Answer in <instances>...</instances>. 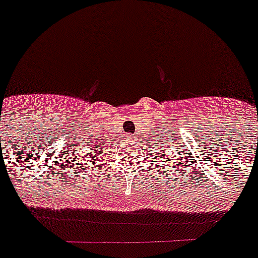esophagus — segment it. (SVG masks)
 <instances>
[{
  "mask_svg": "<svg viewBox=\"0 0 258 258\" xmlns=\"http://www.w3.org/2000/svg\"><path fill=\"white\" fill-rule=\"evenodd\" d=\"M127 139H133V137H131V135H130V137H127Z\"/></svg>",
  "mask_w": 258,
  "mask_h": 258,
  "instance_id": "esophagus-1",
  "label": "esophagus"
}]
</instances>
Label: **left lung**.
<instances>
[{
    "mask_svg": "<svg viewBox=\"0 0 258 258\" xmlns=\"http://www.w3.org/2000/svg\"><path fill=\"white\" fill-rule=\"evenodd\" d=\"M165 145H167V143H163V145L161 146L162 150H163V151H166V150H165ZM167 149H170V146H167ZM176 151H178V150H176ZM174 163H175V162H174ZM174 169H175V167H174Z\"/></svg>",
    "mask_w": 258,
    "mask_h": 258,
    "instance_id": "left-lung-1",
    "label": "left lung"
}]
</instances>
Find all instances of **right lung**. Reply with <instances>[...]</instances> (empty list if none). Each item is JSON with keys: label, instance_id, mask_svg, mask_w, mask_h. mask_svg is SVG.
Here are the masks:
<instances>
[{"label": "right lung", "instance_id": "1", "mask_svg": "<svg viewBox=\"0 0 258 258\" xmlns=\"http://www.w3.org/2000/svg\"><path fill=\"white\" fill-rule=\"evenodd\" d=\"M99 149H100V146H99V145H95V143H92V147H91V149H89V150H93V151H91V153L88 154V157H91V159H93V155H92V154L95 153L96 150H99ZM86 151H88V150H86ZM95 155H96V154H95Z\"/></svg>", "mask_w": 258, "mask_h": 258}]
</instances>
